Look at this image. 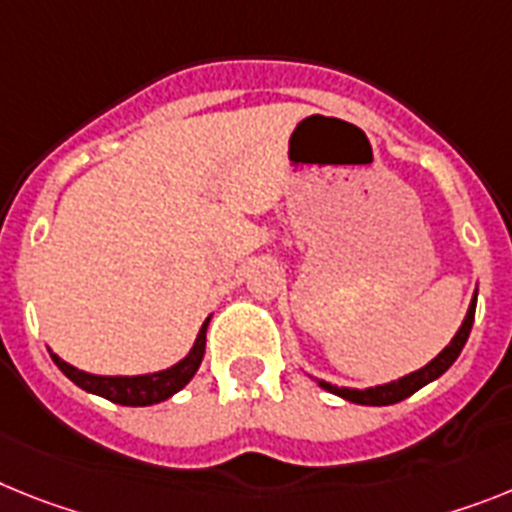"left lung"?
Wrapping results in <instances>:
<instances>
[{
    "label": "left lung",
    "instance_id": "8db88e82",
    "mask_svg": "<svg viewBox=\"0 0 512 512\" xmlns=\"http://www.w3.org/2000/svg\"><path fill=\"white\" fill-rule=\"evenodd\" d=\"M474 312H476V291L471 304H468V312L466 317H463L461 328H458V333L453 336V341H450L448 346H445L435 359H432V362L424 364V367L416 369V372H411V375L398 377V380L393 382H385V385H375V388H364V390L338 388V385H330V382L325 380H317V385L328 390V393L341 395V398H346V401L359 403V406H390V403L403 401V398L414 395L416 390L429 385V382L437 380V377L445 375V372L453 367V362L458 359V354H461L463 346H466L468 341V333H471V325H474Z\"/></svg>",
    "mask_w": 512,
    "mask_h": 512
}]
</instances>
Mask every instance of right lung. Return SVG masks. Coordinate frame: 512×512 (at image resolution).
Segmentation results:
<instances>
[{"label": "right lung", "mask_w": 512, "mask_h": 512, "mask_svg": "<svg viewBox=\"0 0 512 512\" xmlns=\"http://www.w3.org/2000/svg\"><path fill=\"white\" fill-rule=\"evenodd\" d=\"M208 322L210 317L203 322V328H200V333L195 338V346H192L190 354L184 356L182 362H176L169 369H161V372H150V375H90V372H83V369L72 367L64 359H59L57 354H51V359H54V364L62 369L64 375L75 382L77 388L88 390L93 395H101V398H106L111 403H119V406H153V403H161L166 398H171L174 393H179L195 377L197 367H200L205 356V330H208Z\"/></svg>", "instance_id": "add662e5"}]
</instances>
